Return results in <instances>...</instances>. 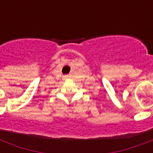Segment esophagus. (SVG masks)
I'll use <instances>...</instances> for the list:
<instances>
[{
  "instance_id": "obj_1",
  "label": "esophagus",
  "mask_w": 153,
  "mask_h": 153,
  "mask_svg": "<svg viewBox=\"0 0 153 153\" xmlns=\"http://www.w3.org/2000/svg\"><path fill=\"white\" fill-rule=\"evenodd\" d=\"M65 77H66V76H65Z\"/></svg>"
}]
</instances>
